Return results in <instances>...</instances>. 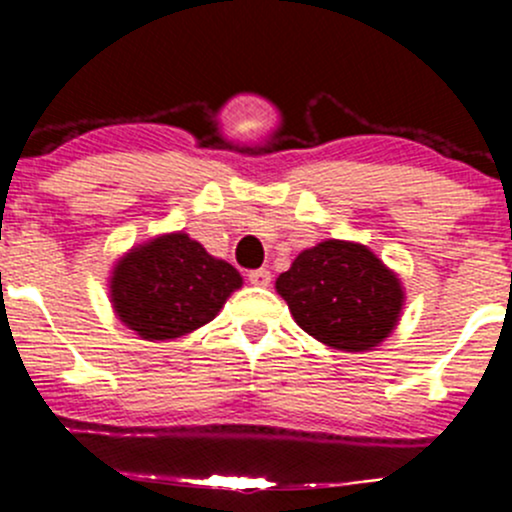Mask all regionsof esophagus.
<instances>
[{
    "mask_svg": "<svg viewBox=\"0 0 512 512\" xmlns=\"http://www.w3.org/2000/svg\"><path fill=\"white\" fill-rule=\"evenodd\" d=\"M247 280H250L255 287H267L270 285L272 275H270V270H252L250 275H247Z\"/></svg>",
    "mask_w": 512,
    "mask_h": 512,
    "instance_id": "1",
    "label": "esophagus"
}]
</instances>
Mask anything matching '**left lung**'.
<instances>
[{"label":"left lung","mask_w":512,"mask_h":512,"mask_svg":"<svg viewBox=\"0 0 512 512\" xmlns=\"http://www.w3.org/2000/svg\"><path fill=\"white\" fill-rule=\"evenodd\" d=\"M294 322L322 344L364 352L384 342L401 314L399 280L364 245L342 240L304 250L277 277Z\"/></svg>","instance_id":"left-lung-1"}]
</instances>
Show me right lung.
Returning a JSON list of instances; mask_svg holds the SVG:
<instances>
[{
    "label": "right lung",
    "mask_w": 512,
    "mask_h": 512,
    "mask_svg": "<svg viewBox=\"0 0 512 512\" xmlns=\"http://www.w3.org/2000/svg\"><path fill=\"white\" fill-rule=\"evenodd\" d=\"M240 285L235 267L175 232L136 247L118 262L111 302L121 322L153 342L183 337L208 324Z\"/></svg>",
    "instance_id": "1"
}]
</instances>
